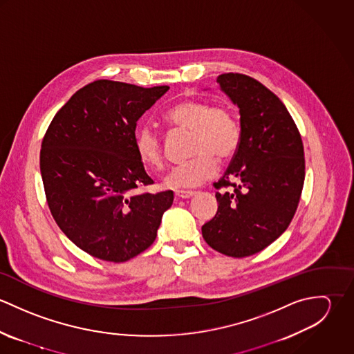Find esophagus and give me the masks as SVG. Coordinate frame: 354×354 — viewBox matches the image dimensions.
<instances>
[{
	"label": "esophagus",
	"mask_w": 354,
	"mask_h": 354,
	"mask_svg": "<svg viewBox=\"0 0 354 354\" xmlns=\"http://www.w3.org/2000/svg\"><path fill=\"white\" fill-rule=\"evenodd\" d=\"M174 195H176L177 199H189V198L195 196V192H192V191H177Z\"/></svg>",
	"instance_id": "1"
}]
</instances>
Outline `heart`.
<instances>
[{"label":"heart","instance_id":"obj_1","mask_svg":"<svg viewBox=\"0 0 354 354\" xmlns=\"http://www.w3.org/2000/svg\"><path fill=\"white\" fill-rule=\"evenodd\" d=\"M167 124L192 132L191 155L185 163L173 166L165 177L170 189H192L214 178L218 162L229 160L239 150L241 127L236 113L225 104H209L202 100H185L176 103L165 114ZM140 160L152 169L163 166V145L159 135L143 127L135 139Z\"/></svg>","mask_w":354,"mask_h":354}]
</instances>
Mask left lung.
<instances>
[{"label": "left lung", "instance_id": "left-lung-1", "mask_svg": "<svg viewBox=\"0 0 354 354\" xmlns=\"http://www.w3.org/2000/svg\"><path fill=\"white\" fill-rule=\"evenodd\" d=\"M216 82L240 109L241 142L223 177L214 183L218 211L202 226L215 251L245 257L263 251L290 225L301 198L305 159L301 135L282 101L243 73Z\"/></svg>", "mask_w": 354, "mask_h": 354}]
</instances>
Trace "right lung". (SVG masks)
I'll return each mask as SVG.
<instances>
[{
    "mask_svg": "<svg viewBox=\"0 0 354 354\" xmlns=\"http://www.w3.org/2000/svg\"><path fill=\"white\" fill-rule=\"evenodd\" d=\"M167 90L95 80L57 111L45 133L41 174L51 215L94 257L121 263L146 251L173 204L171 191L136 194L153 184L136 151V122Z\"/></svg>",
    "mask_w": 354,
    "mask_h": 354,
    "instance_id": "add662e5",
    "label": "right lung"
}]
</instances>
